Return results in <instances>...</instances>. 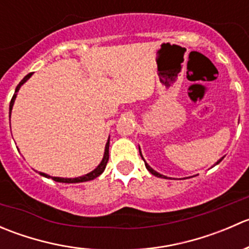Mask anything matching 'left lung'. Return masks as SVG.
Returning a JSON list of instances; mask_svg holds the SVG:
<instances>
[{"instance_id": "obj_1", "label": "left lung", "mask_w": 249, "mask_h": 249, "mask_svg": "<svg viewBox=\"0 0 249 249\" xmlns=\"http://www.w3.org/2000/svg\"><path fill=\"white\" fill-rule=\"evenodd\" d=\"M139 148H140V147H139ZM140 155H141V157H142V153H141V149H140ZM142 159H143V157H142ZM223 159H224V158H220V159H219V160H218V161H217V162H215V164H214V165H213V166H215V165H218V164H219V162H220V161H222V160H223ZM143 161H144V165H145V167H147V170H148V171H149L150 173H152V175L157 176V177H160V178H167V177H166V176L161 175V173H159V172H157V171H155V170H153V169H152V167H150V166H149V165H148V164H147V162H145V160H144V159H143Z\"/></svg>"}]
</instances>
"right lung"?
Returning a JSON list of instances; mask_svg holds the SVG:
<instances>
[{"mask_svg": "<svg viewBox=\"0 0 249 249\" xmlns=\"http://www.w3.org/2000/svg\"><path fill=\"white\" fill-rule=\"evenodd\" d=\"M32 74H34V73H29V74H27V76H25L24 78H22L21 82H20L19 84H18V87L16 88V92H14L13 97H12V100H11V104H9V120H11V113H12V109H13L14 102H16L18 91H19V90H20V88H21V85L25 84V83H26L27 80L30 79V77H31ZM108 158H109V137H108V140H107L106 145H105V153H104V158H102L101 162H100V164L96 166V169L92 170L91 172L87 173V175L80 176V177H74V178L52 177V176L47 175V173H44V172H38V173H39V175H41V176H43V177H46V178H52V179H54L55 182H60V183H80V182H88V180L95 179V178H96V177H99V176L101 175V173L105 171V169H106L107 162H108Z\"/></svg>", "mask_w": 249, "mask_h": 249, "instance_id": "right-lung-1", "label": "right lung"}]
</instances>
